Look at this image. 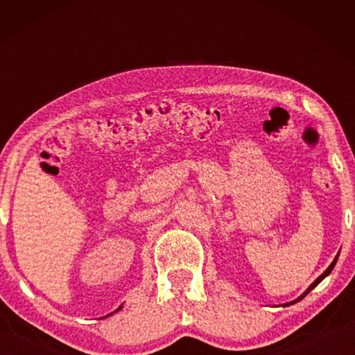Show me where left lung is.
Instances as JSON below:
<instances>
[{
  "label": "left lung",
  "mask_w": 355,
  "mask_h": 355,
  "mask_svg": "<svg viewBox=\"0 0 355 355\" xmlns=\"http://www.w3.org/2000/svg\"><path fill=\"white\" fill-rule=\"evenodd\" d=\"M338 255H340V254H336V257L334 258V261H332V263H330V266H329V268L326 269V271H324V272H322V274L320 275V277H318V279H316V280L313 282V284H311V285H310V286L307 288V291H305V293L302 294V296H299V297H297L296 300H291V302H288V304H285V305H284V307H286V305H291V304H296V302H299V300H300V299H302V297H305V296H307V294H309V293H310L311 290H313V288H315V286H316L318 284H320V282H322L324 279H326V277H327V275H329L330 272H332V269L335 268V263H336V260H338Z\"/></svg>",
  "instance_id": "obj_1"
}]
</instances>
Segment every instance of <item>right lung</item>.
Instances as JSON below:
<instances>
[{
    "mask_svg": "<svg viewBox=\"0 0 355 355\" xmlns=\"http://www.w3.org/2000/svg\"><path fill=\"white\" fill-rule=\"evenodd\" d=\"M119 309H122V307H119Z\"/></svg>",
    "mask_w": 355,
    "mask_h": 355,
    "instance_id": "1",
    "label": "right lung"
}]
</instances>
